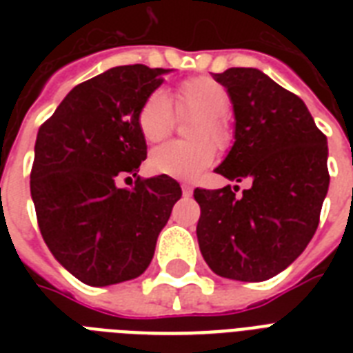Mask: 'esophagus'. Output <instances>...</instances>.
<instances>
[{
  "label": "esophagus",
  "instance_id": "esophagus-1",
  "mask_svg": "<svg viewBox=\"0 0 353 353\" xmlns=\"http://www.w3.org/2000/svg\"><path fill=\"white\" fill-rule=\"evenodd\" d=\"M181 190H183V196H190L194 188L190 183H181Z\"/></svg>",
  "mask_w": 353,
  "mask_h": 353
}]
</instances>
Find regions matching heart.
<instances>
[{"label":"heart","mask_w":353,"mask_h":353,"mask_svg":"<svg viewBox=\"0 0 353 353\" xmlns=\"http://www.w3.org/2000/svg\"><path fill=\"white\" fill-rule=\"evenodd\" d=\"M231 97L225 85L210 77H192L179 82L174 93V106L163 90L146 95L137 110V126L146 143L165 141L179 119L196 117L190 124L194 141H172L150 155V168L163 176L192 179L216 161L220 148L232 141L229 121Z\"/></svg>","instance_id":"b5f03b06"}]
</instances>
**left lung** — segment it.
Returning <instances> with one entry per match:
<instances>
[{
  "label": "left lung",
  "mask_w": 353,
  "mask_h": 353,
  "mask_svg": "<svg viewBox=\"0 0 353 353\" xmlns=\"http://www.w3.org/2000/svg\"><path fill=\"white\" fill-rule=\"evenodd\" d=\"M214 79L236 115V141L216 172L249 188L194 190L199 251L220 276L262 282L295 262L317 231L330 185L326 135L306 104L262 71L231 68Z\"/></svg>",
  "instance_id": "obj_1"
}]
</instances>
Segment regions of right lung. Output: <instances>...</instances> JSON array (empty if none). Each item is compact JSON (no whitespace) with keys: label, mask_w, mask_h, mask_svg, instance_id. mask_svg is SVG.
Wrapping results in <instances>:
<instances>
[{"label":"right lung","mask_w":353,"mask_h":353,"mask_svg":"<svg viewBox=\"0 0 353 353\" xmlns=\"http://www.w3.org/2000/svg\"><path fill=\"white\" fill-rule=\"evenodd\" d=\"M163 73L143 63L108 69L74 85L38 130L30 168L38 227L52 256L88 285L143 274L181 198L176 179L137 176L146 159L137 110ZM124 175L138 177L135 188L118 187Z\"/></svg>","instance_id":"add662e5"}]
</instances>
